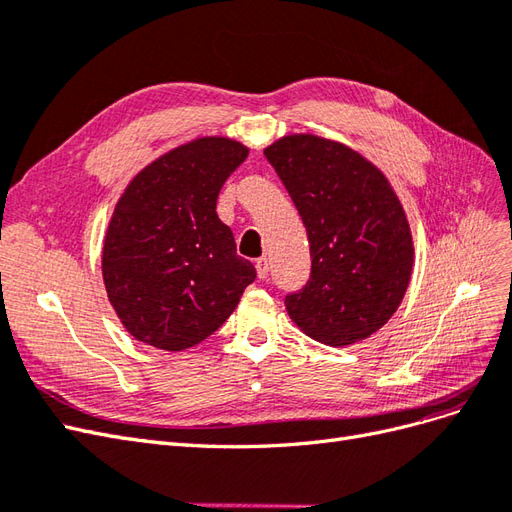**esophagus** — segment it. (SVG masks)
Returning <instances> with one entry per match:
<instances>
[{
  "instance_id": "obj_1",
  "label": "esophagus",
  "mask_w": 512,
  "mask_h": 512,
  "mask_svg": "<svg viewBox=\"0 0 512 512\" xmlns=\"http://www.w3.org/2000/svg\"><path fill=\"white\" fill-rule=\"evenodd\" d=\"M256 273L260 280H267L269 277V258H258L256 260Z\"/></svg>"
}]
</instances>
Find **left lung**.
<instances>
[{
    "label": "left lung",
    "mask_w": 512,
    "mask_h": 512,
    "mask_svg": "<svg viewBox=\"0 0 512 512\" xmlns=\"http://www.w3.org/2000/svg\"><path fill=\"white\" fill-rule=\"evenodd\" d=\"M307 230L312 273L286 294L309 337L348 346L376 333L404 299L414 245L404 207L380 170L350 147L292 134L265 149Z\"/></svg>",
    "instance_id": "1"
}]
</instances>
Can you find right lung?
<instances>
[{
  "label": "right lung",
  "mask_w": 512,
  "mask_h": 512,
  "mask_svg": "<svg viewBox=\"0 0 512 512\" xmlns=\"http://www.w3.org/2000/svg\"><path fill=\"white\" fill-rule=\"evenodd\" d=\"M247 147L196 138L138 173L121 194L102 250V275L123 327L138 342L179 352L203 342L256 280L237 256L215 203Z\"/></svg>",
  "instance_id": "right-lung-1"
}]
</instances>
